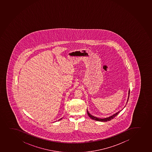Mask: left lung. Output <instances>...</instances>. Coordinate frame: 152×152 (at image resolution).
<instances>
[{
  "mask_svg": "<svg viewBox=\"0 0 152 152\" xmlns=\"http://www.w3.org/2000/svg\"><path fill=\"white\" fill-rule=\"evenodd\" d=\"M129 93H130V90L129 89V93H128V97H127L126 104H127V102L129 101ZM125 106H124V107H125ZM123 109H124V108H123ZM122 110H121L120 111H118L117 113H115V114H113V115L109 116V117H108V118H97V117H95V116L92 115L91 114H90V113H89V111H88V110H87V114H88V116H89L90 118H91L92 119H93V120H95V121H102V122L104 121H104H110V120H111V119H113V118H114L115 116H117V115H118V114L120 113V111H121Z\"/></svg>",
  "mask_w": 152,
  "mask_h": 152,
  "instance_id": "obj_1",
  "label": "left lung"
}]
</instances>
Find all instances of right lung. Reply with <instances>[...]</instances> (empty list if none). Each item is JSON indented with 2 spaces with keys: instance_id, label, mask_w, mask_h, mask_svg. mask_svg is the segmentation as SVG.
Instances as JSON below:
<instances>
[{
  "instance_id": "obj_1",
  "label": "right lung",
  "mask_w": 152,
  "mask_h": 152,
  "mask_svg": "<svg viewBox=\"0 0 152 152\" xmlns=\"http://www.w3.org/2000/svg\"><path fill=\"white\" fill-rule=\"evenodd\" d=\"M62 119V118H61V119H59V121H60V120H61V119Z\"/></svg>"
}]
</instances>
